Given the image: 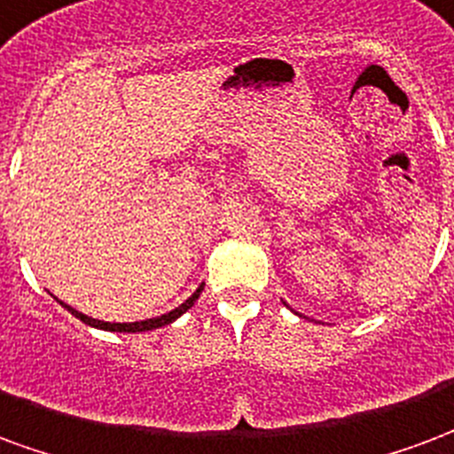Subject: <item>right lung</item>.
I'll return each instance as SVG.
<instances>
[{"label": "right lung", "mask_w": 454, "mask_h": 454, "mask_svg": "<svg viewBox=\"0 0 454 454\" xmlns=\"http://www.w3.org/2000/svg\"><path fill=\"white\" fill-rule=\"evenodd\" d=\"M203 286H198V290H195L193 295L188 297L186 302H181L176 307V309H171V312L167 314H159V317H152V319H142V322H128V324H121V322H101V319H94V317H87V314H82L79 309H74V307H69V304L59 302L65 309H67L69 314H74L77 319H82L84 324H89V326H94V329H104V332H121V333H137V332H154V329H161V326H167V324L176 322L181 314H186L191 307L195 304V300L200 297V293H203Z\"/></svg>", "instance_id": "1"}]
</instances>
